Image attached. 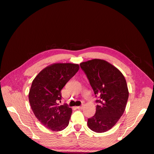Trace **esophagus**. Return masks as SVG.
<instances>
[{"mask_svg": "<svg viewBox=\"0 0 154 154\" xmlns=\"http://www.w3.org/2000/svg\"><path fill=\"white\" fill-rule=\"evenodd\" d=\"M76 108H77L78 109H82L83 108V105H82V106H76Z\"/></svg>", "mask_w": 154, "mask_h": 154, "instance_id": "34e87169", "label": "esophagus"}]
</instances>
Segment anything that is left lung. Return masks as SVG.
<instances>
[{
  "instance_id": "left-lung-1",
  "label": "left lung",
  "mask_w": 154,
  "mask_h": 154,
  "mask_svg": "<svg viewBox=\"0 0 154 154\" xmlns=\"http://www.w3.org/2000/svg\"><path fill=\"white\" fill-rule=\"evenodd\" d=\"M80 66L97 97L96 113L88 119L87 124L94 132L107 131L115 126L125 110L129 98L125 78L119 69L103 60H88Z\"/></svg>"
}]
</instances>
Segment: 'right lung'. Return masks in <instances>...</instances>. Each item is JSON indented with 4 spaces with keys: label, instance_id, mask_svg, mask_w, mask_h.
Listing matches in <instances>:
<instances>
[{
    "label": "right lung",
    "instance_id": "obj_1",
    "mask_svg": "<svg viewBox=\"0 0 154 154\" xmlns=\"http://www.w3.org/2000/svg\"><path fill=\"white\" fill-rule=\"evenodd\" d=\"M79 69V65L56 63L43 69L32 82L29 100L35 116L43 126L54 131L67 127L72 109L60 105L61 91Z\"/></svg>",
    "mask_w": 154,
    "mask_h": 154
}]
</instances>
